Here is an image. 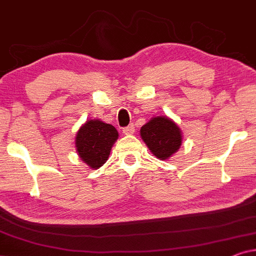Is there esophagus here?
Masks as SVG:
<instances>
[{"label": "esophagus", "instance_id": "1", "mask_svg": "<svg viewBox=\"0 0 256 256\" xmlns=\"http://www.w3.org/2000/svg\"><path fill=\"white\" fill-rule=\"evenodd\" d=\"M135 132V126L130 124L129 126H127V127L124 128V132L126 135H130V134H134Z\"/></svg>", "mask_w": 256, "mask_h": 256}]
</instances>
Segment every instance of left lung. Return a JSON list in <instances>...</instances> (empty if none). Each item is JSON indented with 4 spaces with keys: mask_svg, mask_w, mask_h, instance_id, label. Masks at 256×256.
<instances>
[{
    "mask_svg": "<svg viewBox=\"0 0 256 256\" xmlns=\"http://www.w3.org/2000/svg\"><path fill=\"white\" fill-rule=\"evenodd\" d=\"M141 138L160 160H166L180 149L182 132L170 118H154L141 128Z\"/></svg>",
    "mask_w": 256,
    "mask_h": 256,
    "instance_id": "left-lung-1",
    "label": "left lung"
}]
</instances>
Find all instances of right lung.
Here are the masks:
<instances>
[{"instance_id":"add662e5","label":"right lung","mask_w":256,"mask_h":256,"mask_svg":"<svg viewBox=\"0 0 256 256\" xmlns=\"http://www.w3.org/2000/svg\"><path fill=\"white\" fill-rule=\"evenodd\" d=\"M118 136V130L112 124L90 120L76 132V152L87 166L98 169L107 160Z\"/></svg>"}]
</instances>
